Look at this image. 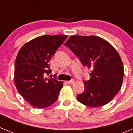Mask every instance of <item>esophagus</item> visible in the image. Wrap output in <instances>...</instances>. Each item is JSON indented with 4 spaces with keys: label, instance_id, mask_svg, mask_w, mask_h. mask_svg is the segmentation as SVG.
I'll return each instance as SVG.
<instances>
[{
    "label": "esophagus",
    "instance_id": "obj_1",
    "mask_svg": "<svg viewBox=\"0 0 133 133\" xmlns=\"http://www.w3.org/2000/svg\"><path fill=\"white\" fill-rule=\"evenodd\" d=\"M74 82H75V80H70V81H66V83H68V84H72V83H74Z\"/></svg>",
    "mask_w": 133,
    "mask_h": 133
}]
</instances>
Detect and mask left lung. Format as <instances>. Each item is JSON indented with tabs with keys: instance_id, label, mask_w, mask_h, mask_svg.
<instances>
[{
	"instance_id": "1",
	"label": "left lung",
	"mask_w": 133,
	"mask_h": 133,
	"mask_svg": "<svg viewBox=\"0 0 133 133\" xmlns=\"http://www.w3.org/2000/svg\"><path fill=\"white\" fill-rule=\"evenodd\" d=\"M84 66L92 69L84 82V90L77 101L90 107L103 106L113 99L122 87L124 67L117 50L106 40L96 36L72 35L66 42Z\"/></svg>"
}]
</instances>
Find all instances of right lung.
<instances>
[{
  "label": "right lung",
  "instance_id": "obj_1",
  "mask_svg": "<svg viewBox=\"0 0 133 133\" xmlns=\"http://www.w3.org/2000/svg\"><path fill=\"white\" fill-rule=\"evenodd\" d=\"M67 38L66 35H43L24 44L16 56L15 84L20 95L36 109L48 107L56 101L62 81L48 78L49 62Z\"/></svg>",
  "mask_w": 133,
  "mask_h": 133
}]
</instances>
